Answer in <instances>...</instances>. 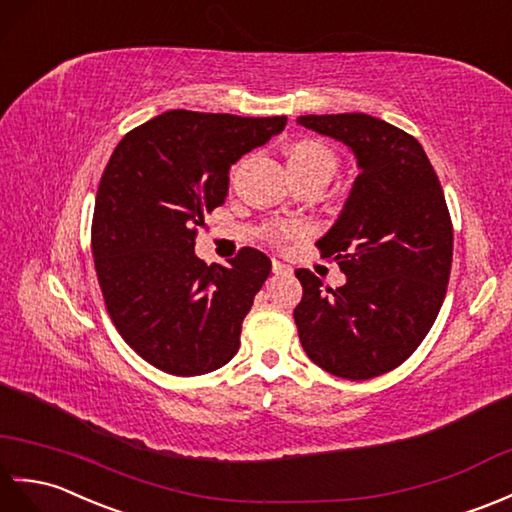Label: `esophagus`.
<instances>
[{
    "mask_svg": "<svg viewBox=\"0 0 512 512\" xmlns=\"http://www.w3.org/2000/svg\"><path fill=\"white\" fill-rule=\"evenodd\" d=\"M271 269H274V274L276 276H289L291 274V267L289 265H285V263H280V260H271Z\"/></svg>",
    "mask_w": 512,
    "mask_h": 512,
    "instance_id": "1",
    "label": "esophagus"
}]
</instances>
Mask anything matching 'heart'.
Returning <instances> with one entry per match:
<instances>
[{"instance_id":"heart-1","label":"heart","mask_w":512,"mask_h":512,"mask_svg":"<svg viewBox=\"0 0 512 512\" xmlns=\"http://www.w3.org/2000/svg\"><path fill=\"white\" fill-rule=\"evenodd\" d=\"M287 162L291 177L309 175V173H322L331 177L335 173V155L326 149L322 142L317 140H295L287 146ZM304 227L302 225H285V223H274L267 227V236L274 243H282L287 238L302 236Z\"/></svg>"}]
</instances>
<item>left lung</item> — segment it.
I'll list each match as a JSON object with an SVG mask.
<instances>
[{
    "mask_svg": "<svg viewBox=\"0 0 512 512\" xmlns=\"http://www.w3.org/2000/svg\"><path fill=\"white\" fill-rule=\"evenodd\" d=\"M298 124L344 142L359 166L342 214L317 241L346 282L331 289L313 271H295L300 342L335 377H379L420 346L445 300L453 258L445 192L423 146L390 122L333 113Z\"/></svg>",
    "mask_w": 512,
    "mask_h": 512,
    "instance_id": "obj_1",
    "label": "left lung"
}]
</instances>
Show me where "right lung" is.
Instances as JSON below:
<instances>
[{
    "instance_id": "1",
    "label": "right lung",
    "mask_w": 512,
    "mask_h": 512,
    "mask_svg": "<svg viewBox=\"0 0 512 512\" xmlns=\"http://www.w3.org/2000/svg\"><path fill=\"white\" fill-rule=\"evenodd\" d=\"M287 118L166 111L124 135L102 173L92 252L111 322L138 355L175 377L225 366L271 260L243 247L223 265L195 254L203 214L225 203L230 166Z\"/></svg>"
}]
</instances>
